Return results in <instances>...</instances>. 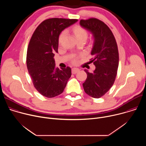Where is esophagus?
<instances>
[{"label":"esophagus","instance_id":"34e87169","mask_svg":"<svg viewBox=\"0 0 146 146\" xmlns=\"http://www.w3.org/2000/svg\"><path fill=\"white\" fill-rule=\"evenodd\" d=\"M79 70H80L79 69L76 68H72V73H73V74H76V73H77Z\"/></svg>","mask_w":146,"mask_h":146}]
</instances>
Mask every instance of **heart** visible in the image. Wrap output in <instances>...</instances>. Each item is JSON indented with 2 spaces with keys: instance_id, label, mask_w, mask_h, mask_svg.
Masks as SVG:
<instances>
[{
  "instance_id": "1",
  "label": "heart",
  "mask_w": 146,
  "mask_h": 146,
  "mask_svg": "<svg viewBox=\"0 0 146 146\" xmlns=\"http://www.w3.org/2000/svg\"><path fill=\"white\" fill-rule=\"evenodd\" d=\"M73 31V32L77 39L82 38V37H86V38L87 37V36H88L87 31L81 26L76 25V26L74 27ZM65 35H66L65 31L61 32V33L60 34V35L59 36V43H61V41H62V40H63V38H64ZM78 58L79 57H78V56L74 57L72 60V63L74 64H77L78 61Z\"/></svg>"
}]
</instances>
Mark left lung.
I'll use <instances>...</instances> for the list:
<instances>
[{
	"label": "left lung",
	"instance_id": "obj_1",
	"mask_svg": "<svg viewBox=\"0 0 146 146\" xmlns=\"http://www.w3.org/2000/svg\"><path fill=\"white\" fill-rule=\"evenodd\" d=\"M80 25L90 31L94 38L90 60L95 70L87 74L82 86L85 92L94 98L105 95L113 86L117 74L119 54L114 36L109 27L102 21L91 18L80 20Z\"/></svg>",
	"mask_w": 146,
	"mask_h": 146
}]
</instances>
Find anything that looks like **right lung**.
Listing matches in <instances>:
<instances>
[{
    "label": "right lung",
    "instance_id": "1",
    "mask_svg": "<svg viewBox=\"0 0 146 146\" xmlns=\"http://www.w3.org/2000/svg\"><path fill=\"white\" fill-rule=\"evenodd\" d=\"M77 19H46L34 31L28 47L27 66L33 84L43 96L53 98L64 92L72 75L71 68H56L54 59L58 52L59 36Z\"/></svg>",
    "mask_w": 146,
    "mask_h": 146
}]
</instances>
